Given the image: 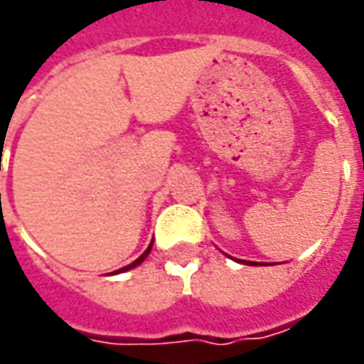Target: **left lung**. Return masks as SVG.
<instances>
[{
	"mask_svg": "<svg viewBox=\"0 0 364 364\" xmlns=\"http://www.w3.org/2000/svg\"><path fill=\"white\" fill-rule=\"evenodd\" d=\"M250 263H255V262H250ZM255 265H257V263H255Z\"/></svg>",
	"mask_w": 364,
	"mask_h": 364,
	"instance_id": "obj_1",
	"label": "left lung"
}]
</instances>
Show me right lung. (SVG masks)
Instances as JSON below:
<instances>
[{
    "mask_svg": "<svg viewBox=\"0 0 364 364\" xmlns=\"http://www.w3.org/2000/svg\"><path fill=\"white\" fill-rule=\"evenodd\" d=\"M150 247H152V245H149V250H146L144 254L140 255V257H139V259H136V262H132V263H130V265H124V267H122V269H119V272H127V269H132V267H136L139 263L144 262V257H146V255L150 254Z\"/></svg>",
    "mask_w": 364,
    "mask_h": 364,
    "instance_id": "1",
    "label": "right lung"
}]
</instances>
